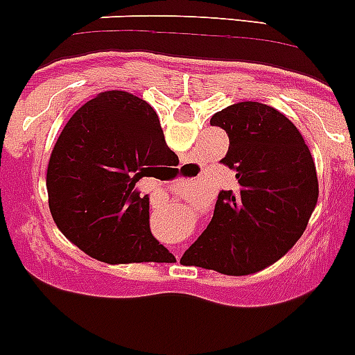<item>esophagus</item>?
Instances as JSON below:
<instances>
[{
	"label": "esophagus",
	"mask_w": 355,
	"mask_h": 355,
	"mask_svg": "<svg viewBox=\"0 0 355 355\" xmlns=\"http://www.w3.org/2000/svg\"><path fill=\"white\" fill-rule=\"evenodd\" d=\"M177 258H178V254H177Z\"/></svg>",
	"instance_id": "34e87169"
}]
</instances>
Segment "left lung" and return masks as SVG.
Masks as SVG:
<instances>
[{"instance_id":"8db88e82","label":"left lung","mask_w":355,"mask_h":355,"mask_svg":"<svg viewBox=\"0 0 355 355\" xmlns=\"http://www.w3.org/2000/svg\"><path fill=\"white\" fill-rule=\"evenodd\" d=\"M210 123L228 134L221 162L235 171L239 189L219 193L212 221L180 261L228 276L260 272L308 226L318 200L315 161L299 129L261 102L232 104Z\"/></svg>"}]
</instances>
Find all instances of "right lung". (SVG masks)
<instances>
[{
  "mask_svg": "<svg viewBox=\"0 0 355 355\" xmlns=\"http://www.w3.org/2000/svg\"><path fill=\"white\" fill-rule=\"evenodd\" d=\"M178 162L157 113L129 92L83 104L63 127L47 166L54 223L72 244L106 263H162L171 257L148 225V196L136 182Z\"/></svg>",
  "mask_w": 355,
  "mask_h": 355,
  "instance_id": "right-lung-1",
  "label": "right lung"
}]
</instances>
